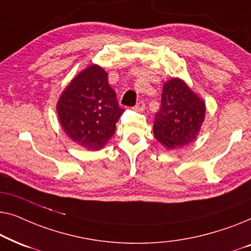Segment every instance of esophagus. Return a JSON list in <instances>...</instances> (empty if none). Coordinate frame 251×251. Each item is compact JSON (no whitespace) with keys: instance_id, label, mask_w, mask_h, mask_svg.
Segmentation results:
<instances>
[{"instance_id":"obj_1","label":"esophagus","mask_w":251,"mask_h":251,"mask_svg":"<svg viewBox=\"0 0 251 251\" xmlns=\"http://www.w3.org/2000/svg\"><path fill=\"white\" fill-rule=\"evenodd\" d=\"M133 109L137 112H143L144 109H145V104H144V101L137 102L136 106H133Z\"/></svg>"}]
</instances>
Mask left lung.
Instances as JSON below:
<instances>
[{"instance_id":"obj_1","label":"left lung","mask_w":251,"mask_h":251,"mask_svg":"<svg viewBox=\"0 0 251 251\" xmlns=\"http://www.w3.org/2000/svg\"><path fill=\"white\" fill-rule=\"evenodd\" d=\"M204 118L203 99L185 81L174 77L163 84L161 107L154 120V137L168 150L179 149L197 139Z\"/></svg>"}]
</instances>
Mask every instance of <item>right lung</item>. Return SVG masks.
Listing matches in <instances>:
<instances>
[{
	"mask_svg": "<svg viewBox=\"0 0 251 251\" xmlns=\"http://www.w3.org/2000/svg\"><path fill=\"white\" fill-rule=\"evenodd\" d=\"M123 111L108 84L107 72L96 64L81 71L57 101L64 132L88 151H99L106 145Z\"/></svg>",
	"mask_w": 251,
	"mask_h": 251,
	"instance_id": "right-lung-1",
	"label": "right lung"
}]
</instances>
